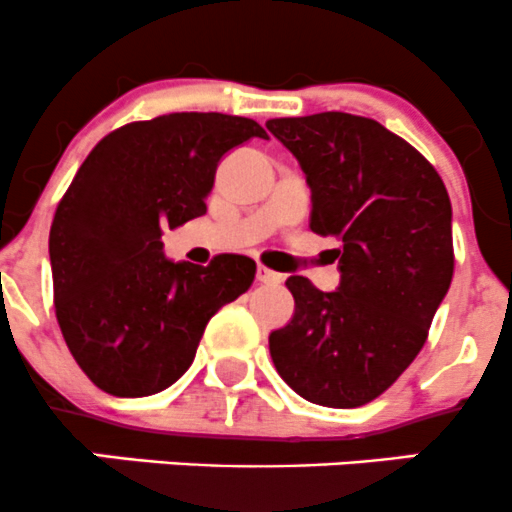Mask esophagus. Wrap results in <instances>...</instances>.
Instances as JSON below:
<instances>
[{"label": "esophagus", "instance_id": "1", "mask_svg": "<svg viewBox=\"0 0 512 512\" xmlns=\"http://www.w3.org/2000/svg\"><path fill=\"white\" fill-rule=\"evenodd\" d=\"M257 282H262V284H279V282H282V274L267 270V267L260 265V267H257Z\"/></svg>", "mask_w": 512, "mask_h": 512}]
</instances>
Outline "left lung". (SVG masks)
<instances>
[{"label": "left lung", "instance_id": "obj_1", "mask_svg": "<svg viewBox=\"0 0 512 512\" xmlns=\"http://www.w3.org/2000/svg\"><path fill=\"white\" fill-rule=\"evenodd\" d=\"M267 129L311 188V230L341 247V284L289 277L294 316L270 333L274 368L314 405L351 410L417 358L454 274L451 201L432 164L380 122L348 112L279 117Z\"/></svg>", "mask_w": 512, "mask_h": 512}]
</instances>
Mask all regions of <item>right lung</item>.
<instances>
[{
  "instance_id": "right-lung-1",
  "label": "right lung",
  "mask_w": 512,
  "mask_h": 512,
  "mask_svg": "<svg viewBox=\"0 0 512 512\" xmlns=\"http://www.w3.org/2000/svg\"><path fill=\"white\" fill-rule=\"evenodd\" d=\"M267 137L255 120L171 112L100 139L58 203L48 235L56 319L100 390L147 397L193 363L206 324L250 289L255 260H166L161 230L206 213L223 154Z\"/></svg>"
}]
</instances>
